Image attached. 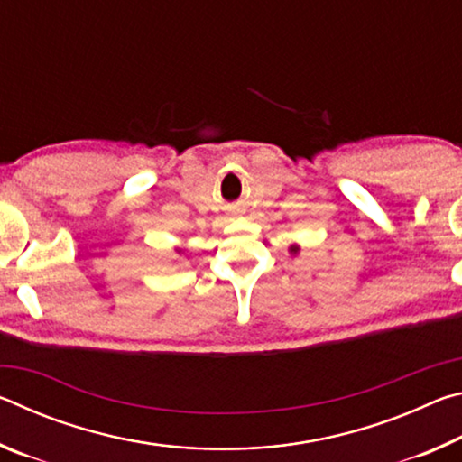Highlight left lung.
I'll return each instance as SVG.
<instances>
[{
	"mask_svg": "<svg viewBox=\"0 0 462 462\" xmlns=\"http://www.w3.org/2000/svg\"><path fill=\"white\" fill-rule=\"evenodd\" d=\"M289 253H291V254H297V253H300V246L293 245L291 248H289Z\"/></svg>",
	"mask_w": 462,
	"mask_h": 462,
	"instance_id": "8db88e82",
	"label": "left lung"
}]
</instances>
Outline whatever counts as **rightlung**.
<instances>
[{"mask_svg": "<svg viewBox=\"0 0 462 462\" xmlns=\"http://www.w3.org/2000/svg\"><path fill=\"white\" fill-rule=\"evenodd\" d=\"M177 253H181V250H179V248H177Z\"/></svg>", "mask_w": 462, "mask_h": 462, "instance_id": "obj_1", "label": "right lung"}]
</instances>
